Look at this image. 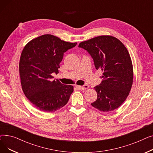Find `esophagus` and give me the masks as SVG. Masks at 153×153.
<instances>
[{
    "mask_svg": "<svg viewBox=\"0 0 153 153\" xmlns=\"http://www.w3.org/2000/svg\"><path fill=\"white\" fill-rule=\"evenodd\" d=\"M76 87L78 88L79 90H85V89H88V88H89V85H88L87 84H85L82 86L77 85Z\"/></svg>",
    "mask_w": 153,
    "mask_h": 153,
    "instance_id": "obj_1",
    "label": "esophagus"
}]
</instances>
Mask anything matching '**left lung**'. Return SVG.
<instances>
[{"mask_svg": "<svg viewBox=\"0 0 153 153\" xmlns=\"http://www.w3.org/2000/svg\"><path fill=\"white\" fill-rule=\"evenodd\" d=\"M79 47L91 54L96 69L103 72L101 84L94 87L97 99L92 106L103 112L117 109L127 98L133 84V64L126 47L109 35L82 42Z\"/></svg>", "mask_w": 153, "mask_h": 153, "instance_id": "8db88e82", "label": "left lung"}]
</instances>
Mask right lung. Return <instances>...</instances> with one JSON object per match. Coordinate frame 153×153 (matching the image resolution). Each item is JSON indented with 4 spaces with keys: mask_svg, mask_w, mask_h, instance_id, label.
I'll return each instance as SVG.
<instances>
[{
    "mask_svg": "<svg viewBox=\"0 0 153 153\" xmlns=\"http://www.w3.org/2000/svg\"><path fill=\"white\" fill-rule=\"evenodd\" d=\"M76 45L43 35L24 47L19 63L21 85L24 94L37 109L53 112L68 102L73 86L53 81L51 74L58 73L64 53Z\"/></svg>",
    "mask_w": 153,
    "mask_h": 153,
    "instance_id": "1",
    "label": "right lung"
}]
</instances>
